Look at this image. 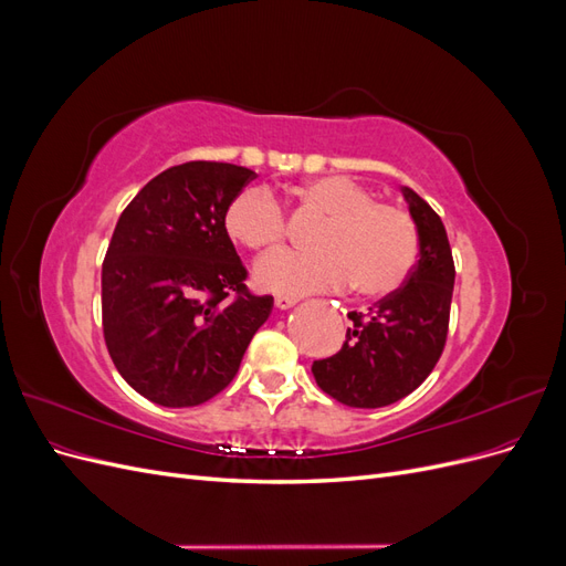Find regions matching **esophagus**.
Segmentation results:
<instances>
[{"label": "esophagus", "mask_w": 566, "mask_h": 566, "mask_svg": "<svg viewBox=\"0 0 566 566\" xmlns=\"http://www.w3.org/2000/svg\"><path fill=\"white\" fill-rule=\"evenodd\" d=\"M295 297H287V295H276L273 304H276V310H290V306H295Z\"/></svg>", "instance_id": "1"}]
</instances>
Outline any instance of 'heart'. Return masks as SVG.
I'll use <instances>...</instances> for the list:
<instances>
[{
	"label": "heart",
	"instance_id": "obj_1",
	"mask_svg": "<svg viewBox=\"0 0 566 566\" xmlns=\"http://www.w3.org/2000/svg\"><path fill=\"white\" fill-rule=\"evenodd\" d=\"M297 208L323 214L312 235L314 250H281L254 264V285L269 293L306 295L339 290L382 300L397 293L413 273L420 235L413 217L394 202L375 200L366 186L325 175L297 186ZM224 229L238 245L266 252L283 243V205L260 186L243 188L227 208Z\"/></svg>",
	"mask_w": 566,
	"mask_h": 566
}]
</instances>
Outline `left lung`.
Instances as JSON below:
<instances>
[{"label": "left lung", "mask_w": 566, "mask_h": 566, "mask_svg": "<svg viewBox=\"0 0 566 566\" xmlns=\"http://www.w3.org/2000/svg\"><path fill=\"white\" fill-rule=\"evenodd\" d=\"M420 235V256L406 285L375 302L368 314L349 312L342 349L314 361L316 385L352 408H382L418 389L447 345L455 266L441 217L403 186Z\"/></svg>", "instance_id": "left-lung-1"}]
</instances>
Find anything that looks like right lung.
I'll use <instances>...</instances> for the list:
<instances>
[{
    "label": "right lung",
    "instance_id": "add662e5",
    "mask_svg": "<svg viewBox=\"0 0 566 566\" xmlns=\"http://www.w3.org/2000/svg\"><path fill=\"white\" fill-rule=\"evenodd\" d=\"M256 175L193 160L150 179L119 214L101 269L104 339L117 373L153 403L191 408L227 389L273 297L252 295L224 229Z\"/></svg>",
    "mask_w": 566,
    "mask_h": 566
}]
</instances>
